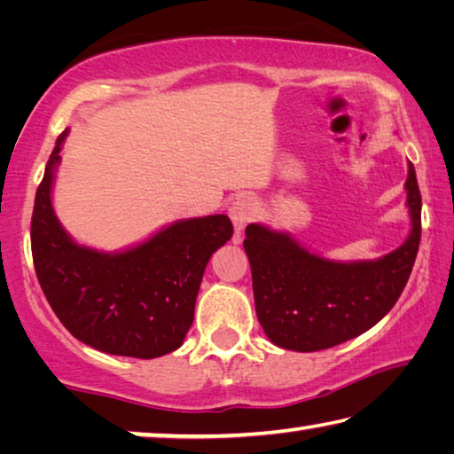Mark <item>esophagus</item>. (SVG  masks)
Listing matches in <instances>:
<instances>
[{"instance_id":"obj_1","label":"esophagus","mask_w":454,"mask_h":454,"mask_svg":"<svg viewBox=\"0 0 454 454\" xmlns=\"http://www.w3.org/2000/svg\"><path fill=\"white\" fill-rule=\"evenodd\" d=\"M256 216V204L252 202V198L242 196L236 198L232 206H230V218H232L236 230H242L246 224H250Z\"/></svg>"}]
</instances>
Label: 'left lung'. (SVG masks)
I'll list each match as a JSON object with an SVG mask.
<instances>
[{
	"mask_svg": "<svg viewBox=\"0 0 454 454\" xmlns=\"http://www.w3.org/2000/svg\"><path fill=\"white\" fill-rule=\"evenodd\" d=\"M412 230L406 242L371 262H330L290 236L260 224L246 228L256 317L280 348L325 350L366 333L384 318L409 282L420 244V190L409 164Z\"/></svg>",
	"mask_w": 454,
	"mask_h": 454,
	"instance_id": "left-lung-1",
	"label": "left lung"
}]
</instances>
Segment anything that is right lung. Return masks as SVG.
Returning a JSON list of instances; mask_svg holds the SVG:
<instances>
[{"mask_svg":"<svg viewBox=\"0 0 454 454\" xmlns=\"http://www.w3.org/2000/svg\"><path fill=\"white\" fill-rule=\"evenodd\" d=\"M66 132L45 166L32 214L37 282L61 325L107 355L156 358L182 347L210 256L232 236L224 214L184 220L121 254L78 246L51 210L53 168Z\"/></svg>","mask_w":454,"mask_h":454,"instance_id":"1","label":"right lung"}]
</instances>
